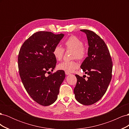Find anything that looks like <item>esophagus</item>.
I'll list each match as a JSON object with an SVG mask.
<instances>
[{"label": "esophagus", "mask_w": 129, "mask_h": 129, "mask_svg": "<svg viewBox=\"0 0 129 129\" xmlns=\"http://www.w3.org/2000/svg\"><path fill=\"white\" fill-rule=\"evenodd\" d=\"M65 74H66V75H67L71 74V73H70L69 72H65Z\"/></svg>", "instance_id": "1"}]
</instances>
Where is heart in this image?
<instances>
[{"label":"heart","mask_w":129,"mask_h":129,"mask_svg":"<svg viewBox=\"0 0 129 129\" xmlns=\"http://www.w3.org/2000/svg\"><path fill=\"white\" fill-rule=\"evenodd\" d=\"M66 50H73V58L83 60L87 55V49L83 46L82 41L75 36L69 37L64 42ZM64 50L60 46H56L53 50V54L56 60L60 61L63 57ZM78 68V64L75 61H63L58 64L57 68L60 71L72 72Z\"/></svg>","instance_id":"b5f03b06"}]
</instances>
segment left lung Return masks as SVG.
Masks as SVG:
<instances>
[{
	"instance_id": "1",
	"label": "left lung",
	"mask_w": 129,
	"mask_h": 129,
	"mask_svg": "<svg viewBox=\"0 0 129 129\" xmlns=\"http://www.w3.org/2000/svg\"><path fill=\"white\" fill-rule=\"evenodd\" d=\"M81 30L86 34L89 45L88 56L81 68L88 77L85 80L75 75L77 83L74 92L78 102L89 105L99 101L107 91L112 77V62L108 47L100 36L88 29Z\"/></svg>"
}]
</instances>
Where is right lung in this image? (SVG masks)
I'll return each instance as SVG.
<instances>
[{"mask_svg": "<svg viewBox=\"0 0 129 129\" xmlns=\"http://www.w3.org/2000/svg\"><path fill=\"white\" fill-rule=\"evenodd\" d=\"M63 36L39 31L27 39L19 50L18 68L22 84L31 98L43 106L55 102L65 78L64 72L60 70L46 76L55 67L53 50Z\"/></svg>", "mask_w": 129, "mask_h": 129, "instance_id": "add662e5", "label": "right lung"}]
</instances>
